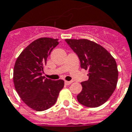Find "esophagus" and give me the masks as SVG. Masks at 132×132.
Masks as SVG:
<instances>
[{
    "instance_id": "obj_1",
    "label": "esophagus",
    "mask_w": 132,
    "mask_h": 132,
    "mask_svg": "<svg viewBox=\"0 0 132 132\" xmlns=\"http://www.w3.org/2000/svg\"><path fill=\"white\" fill-rule=\"evenodd\" d=\"M72 82H73V81H65V82H64V83H65V84H66V85H69V84H71Z\"/></svg>"
}]
</instances>
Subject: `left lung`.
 Wrapping results in <instances>:
<instances>
[{
    "mask_svg": "<svg viewBox=\"0 0 132 132\" xmlns=\"http://www.w3.org/2000/svg\"><path fill=\"white\" fill-rule=\"evenodd\" d=\"M77 55L81 68L88 70V79L81 82L82 90L78 102L88 107L102 105L112 95L118 82V72L115 59L102 46L87 39H66Z\"/></svg>",
    "mask_w": 132,
    "mask_h": 132,
    "instance_id": "left-lung-1",
    "label": "left lung"
}]
</instances>
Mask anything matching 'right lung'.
<instances>
[{"instance_id":"add662e5","label":"right lung","mask_w":132,"mask_h":132,"mask_svg":"<svg viewBox=\"0 0 132 132\" xmlns=\"http://www.w3.org/2000/svg\"><path fill=\"white\" fill-rule=\"evenodd\" d=\"M59 42L47 37L37 39L23 50L15 63V89L22 100L37 111L53 106L64 86L62 79L53 81L42 76L47 58Z\"/></svg>"}]
</instances>
